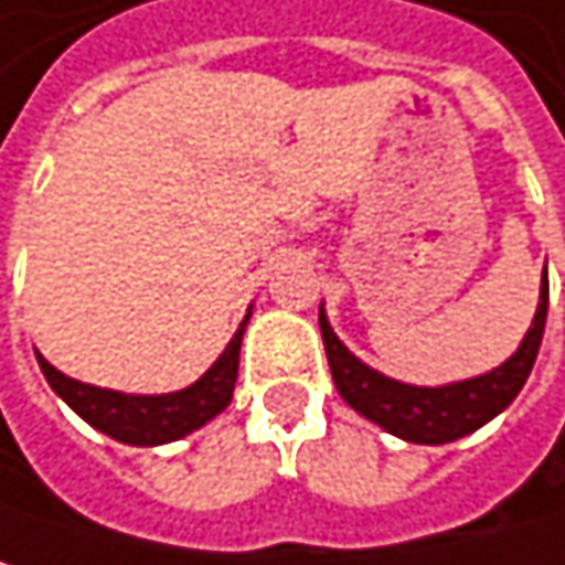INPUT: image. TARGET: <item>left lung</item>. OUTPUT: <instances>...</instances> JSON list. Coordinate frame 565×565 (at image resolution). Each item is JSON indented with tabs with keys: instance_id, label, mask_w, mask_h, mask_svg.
<instances>
[{
	"instance_id": "left-lung-1",
	"label": "left lung",
	"mask_w": 565,
	"mask_h": 565,
	"mask_svg": "<svg viewBox=\"0 0 565 565\" xmlns=\"http://www.w3.org/2000/svg\"><path fill=\"white\" fill-rule=\"evenodd\" d=\"M546 305H550V285L543 274L540 285V308L533 318V328L526 331L520 351L497 371L450 384V387H411L401 381H391L367 364H361L331 331L324 311H321V334H324V351L328 364L334 374V384L341 397L364 414L367 420L381 424L387 434L404 437L411 444H450L457 437L473 434L487 420H493L513 397L523 391L533 361L540 354L543 328H546Z\"/></svg>"
}]
</instances>
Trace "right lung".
Segmentation results:
<instances>
[{"label": "right lung", "mask_w": 565, "mask_h": 565, "mask_svg": "<svg viewBox=\"0 0 565 565\" xmlns=\"http://www.w3.org/2000/svg\"><path fill=\"white\" fill-rule=\"evenodd\" d=\"M241 334H244V324L201 381H194L191 387H184L178 394H161V397H131V394H115V391H102L92 384H78V381L58 374L42 354H35V358H39V367H42L45 381L52 384V391L95 430H102L121 444L158 447V444L178 440V437L204 427L211 417H217L231 404L234 381H237Z\"/></svg>", "instance_id": "add662e5"}]
</instances>
